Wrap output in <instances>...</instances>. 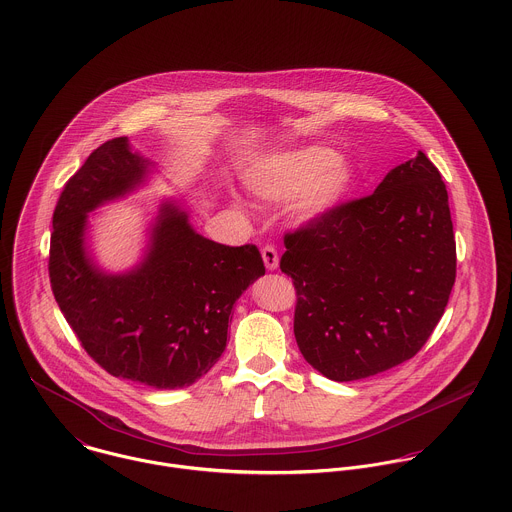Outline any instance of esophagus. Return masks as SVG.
<instances>
[{
  "label": "esophagus",
  "mask_w": 512,
  "mask_h": 512,
  "mask_svg": "<svg viewBox=\"0 0 512 512\" xmlns=\"http://www.w3.org/2000/svg\"><path fill=\"white\" fill-rule=\"evenodd\" d=\"M262 258H264V264L268 270H276L278 264H280V256H278V250L274 246H264L262 248Z\"/></svg>",
  "instance_id": "34e87169"
}]
</instances>
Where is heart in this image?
Wrapping results in <instances>:
<instances>
[{
	"label": "heart",
	"mask_w": 512,
	"mask_h": 512,
	"mask_svg": "<svg viewBox=\"0 0 512 512\" xmlns=\"http://www.w3.org/2000/svg\"><path fill=\"white\" fill-rule=\"evenodd\" d=\"M254 195L288 201L301 195L295 215L315 220L335 211L357 187V169L331 147L305 146L262 159L246 177Z\"/></svg>",
	"instance_id": "obj_1"
}]
</instances>
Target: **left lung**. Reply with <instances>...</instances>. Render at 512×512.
<instances>
[{
  "label": "left lung",
  "mask_w": 512,
  "mask_h": 512,
  "mask_svg": "<svg viewBox=\"0 0 512 512\" xmlns=\"http://www.w3.org/2000/svg\"><path fill=\"white\" fill-rule=\"evenodd\" d=\"M284 244L280 268L297 293V347L337 382L412 359L455 284L447 189L422 151L394 167L372 195L309 220Z\"/></svg>",
  "instance_id": "obj_1"
}]
</instances>
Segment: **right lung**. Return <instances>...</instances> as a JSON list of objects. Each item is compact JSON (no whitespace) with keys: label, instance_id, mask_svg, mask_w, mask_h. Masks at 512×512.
Segmentation results:
<instances>
[{"label":"right lung","instance_id":"right-lung-1","mask_svg":"<svg viewBox=\"0 0 512 512\" xmlns=\"http://www.w3.org/2000/svg\"><path fill=\"white\" fill-rule=\"evenodd\" d=\"M149 161L128 138L96 147L67 181L53 213L49 278L84 351L106 372L159 390L205 376L226 347L232 307L266 274L254 244L224 246L167 201L146 258L126 274L102 272L86 252L88 213L146 181Z\"/></svg>","mask_w":512,"mask_h":512}]
</instances>
